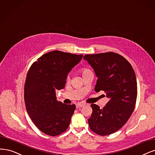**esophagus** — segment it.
<instances>
[{"label":"esophagus","mask_w":155,"mask_h":155,"mask_svg":"<svg viewBox=\"0 0 155 155\" xmlns=\"http://www.w3.org/2000/svg\"><path fill=\"white\" fill-rule=\"evenodd\" d=\"M84 106V105L83 104H77V106H76V107L77 108H80V107H82Z\"/></svg>","instance_id":"1"}]
</instances>
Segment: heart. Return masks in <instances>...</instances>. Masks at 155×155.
Listing matches in <instances>:
<instances>
[{
    "label": "heart",
    "mask_w": 155,
    "mask_h": 155,
    "mask_svg": "<svg viewBox=\"0 0 155 155\" xmlns=\"http://www.w3.org/2000/svg\"><path fill=\"white\" fill-rule=\"evenodd\" d=\"M89 71V69H87V68H82V69H81V72H82V74H84V73H86V72H87V71ZM69 77H68L67 80H69Z\"/></svg>",
    "instance_id": "obj_1"
}]
</instances>
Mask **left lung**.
I'll list each match as a JSON object with an SVG mask.
<instances>
[{
    "mask_svg": "<svg viewBox=\"0 0 155 155\" xmlns=\"http://www.w3.org/2000/svg\"><path fill=\"white\" fill-rule=\"evenodd\" d=\"M84 58L98 77L94 91H104L109 98L102 109L91 105L93 112L89 126L98 135H109L119 130L134 111L137 97L135 73L130 63L116 53L86 54Z\"/></svg>",
    "mask_w": 155,
    "mask_h": 155,
    "instance_id": "left-lung-1",
    "label": "left lung"
}]
</instances>
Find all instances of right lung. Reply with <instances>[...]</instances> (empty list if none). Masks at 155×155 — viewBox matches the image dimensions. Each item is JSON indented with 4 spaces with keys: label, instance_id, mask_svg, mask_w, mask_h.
<instances>
[{
    "label": "right lung",
    "instance_id": "right-lung-1",
    "mask_svg": "<svg viewBox=\"0 0 155 155\" xmlns=\"http://www.w3.org/2000/svg\"><path fill=\"white\" fill-rule=\"evenodd\" d=\"M83 54L53 51L33 63L24 85L27 112L37 127L49 136L66 131L75 110L74 104L58 102L56 90L64 88L68 74Z\"/></svg>",
    "mask_w": 155,
    "mask_h": 155
}]
</instances>
